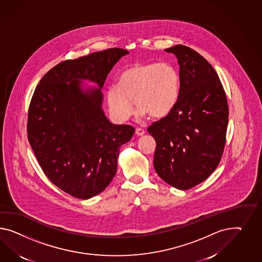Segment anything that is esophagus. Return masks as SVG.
<instances>
[{"mask_svg":"<svg viewBox=\"0 0 262 262\" xmlns=\"http://www.w3.org/2000/svg\"><path fill=\"white\" fill-rule=\"evenodd\" d=\"M135 134L138 135V136H142V135H145V130H144L143 128H140V127H137V128L135 129Z\"/></svg>","mask_w":262,"mask_h":262,"instance_id":"34e87169","label":"esophagus"}]
</instances>
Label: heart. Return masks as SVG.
I'll list each match as a JSON object with an SVG mask.
<instances>
[{"instance_id": "b5f03b06", "label": "heart", "mask_w": 262, "mask_h": 262, "mask_svg": "<svg viewBox=\"0 0 262 262\" xmlns=\"http://www.w3.org/2000/svg\"><path fill=\"white\" fill-rule=\"evenodd\" d=\"M179 76L169 63H137L122 72L118 85L106 91V102L113 117L125 121L134 113L160 118L170 113L177 102Z\"/></svg>"}]
</instances>
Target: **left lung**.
I'll use <instances>...</instances> for the list:
<instances>
[{
    "label": "left lung",
    "instance_id": "8db88e82",
    "mask_svg": "<svg viewBox=\"0 0 262 262\" xmlns=\"http://www.w3.org/2000/svg\"><path fill=\"white\" fill-rule=\"evenodd\" d=\"M165 51L177 56L180 88L170 113L148 127L156 142L154 166L165 182L189 190L220 164L229 107L220 77L204 57L182 45Z\"/></svg>",
    "mask_w": 262,
    "mask_h": 262
}]
</instances>
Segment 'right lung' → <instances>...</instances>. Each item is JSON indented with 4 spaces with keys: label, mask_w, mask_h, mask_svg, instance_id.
Segmentation results:
<instances>
[{
    "label": "right lung",
    "mask_w": 262,
    "mask_h": 262,
    "mask_svg": "<svg viewBox=\"0 0 262 262\" xmlns=\"http://www.w3.org/2000/svg\"><path fill=\"white\" fill-rule=\"evenodd\" d=\"M123 49L67 60L48 71L36 86L28 116V137L42 171L74 198L89 199L112 182L119 149L135 128L114 125L102 108L101 89ZM99 88L85 87L82 81Z\"/></svg>",
    "instance_id": "right-lung-1"
}]
</instances>
